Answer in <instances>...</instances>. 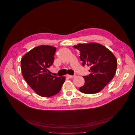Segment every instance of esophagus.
<instances>
[{
  "label": "esophagus",
  "instance_id": "obj_1",
  "mask_svg": "<svg viewBox=\"0 0 135 135\" xmlns=\"http://www.w3.org/2000/svg\"><path fill=\"white\" fill-rule=\"evenodd\" d=\"M66 76L68 77V78H70V79H71V78H74L75 76V75H66Z\"/></svg>",
  "mask_w": 135,
  "mask_h": 135
}]
</instances>
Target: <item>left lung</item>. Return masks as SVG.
<instances>
[{
  "instance_id": "1",
  "label": "left lung",
  "mask_w": 135,
  "mask_h": 135,
  "mask_svg": "<svg viewBox=\"0 0 135 135\" xmlns=\"http://www.w3.org/2000/svg\"><path fill=\"white\" fill-rule=\"evenodd\" d=\"M80 51L82 65L90 66L88 76H83L85 83L79 91L84 93L100 92L115 74L117 60L109 49L97 43H79L73 46Z\"/></svg>"
}]
</instances>
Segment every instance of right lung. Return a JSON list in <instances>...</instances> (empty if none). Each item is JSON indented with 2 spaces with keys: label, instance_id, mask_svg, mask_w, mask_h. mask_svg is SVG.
<instances>
[{
  "label": "right lung",
  "instance_id": "right-lung-1",
  "mask_svg": "<svg viewBox=\"0 0 135 135\" xmlns=\"http://www.w3.org/2000/svg\"><path fill=\"white\" fill-rule=\"evenodd\" d=\"M56 48L42 45L32 48L21 60L22 74L28 85L40 96L51 97L58 93L65 76H55L48 70L54 62Z\"/></svg>",
  "mask_w": 135,
  "mask_h": 135
}]
</instances>
